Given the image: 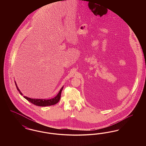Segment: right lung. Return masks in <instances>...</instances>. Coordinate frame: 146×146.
<instances>
[{"mask_svg":"<svg viewBox=\"0 0 146 146\" xmlns=\"http://www.w3.org/2000/svg\"><path fill=\"white\" fill-rule=\"evenodd\" d=\"M15 83L16 85V86L17 88V90L19 91V93L21 95H23V94L21 92V91L20 90V89H19L17 84L16 83V82H15ZM63 86L61 88V89H60V90L59 91V92L58 93V94L55 97L51 98V99H36V98H31L29 97H27V96H23L25 98H26L27 101L29 102H31L32 104H35L36 106H41V107H46V106H52V105H54L56 104L57 103H58L60 100L61 98V92L62 91Z\"/></svg>","mask_w":146,"mask_h":146,"instance_id":"right-lung-1","label":"right lung"}]
</instances>
